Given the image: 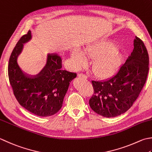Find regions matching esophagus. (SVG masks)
<instances>
[{
    "mask_svg": "<svg viewBox=\"0 0 152 152\" xmlns=\"http://www.w3.org/2000/svg\"><path fill=\"white\" fill-rule=\"evenodd\" d=\"M78 76L79 77H82V78H87V76L86 75V74H83V73H79L78 74Z\"/></svg>",
    "mask_w": 152,
    "mask_h": 152,
    "instance_id": "obj_1",
    "label": "esophagus"
}]
</instances>
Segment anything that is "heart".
I'll return each mask as SVG.
<instances>
[{"instance_id": "1", "label": "heart", "mask_w": 152, "mask_h": 152, "mask_svg": "<svg viewBox=\"0 0 152 152\" xmlns=\"http://www.w3.org/2000/svg\"><path fill=\"white\" fill-rule=\"evenodd\" d=\"M72 57L79 66L84 65L86 56L93 58L91 70L100 77L112 75L118 67L120 61V53L111 41H101L90 45L83 50L72 51Z\"/></svg>"}]
</instances>
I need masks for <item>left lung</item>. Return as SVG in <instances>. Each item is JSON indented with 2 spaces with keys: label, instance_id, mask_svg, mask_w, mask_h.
Returning <instances> with one entry per match:
<instances>
[{
  "label": "left lung",
  "instance_id": "obj_1",
  "mask_svg": "<svg viewBox=\"0 0 152 152\" xmlns=\"http://www.w3.org/2000/svg\"><path fill=\"white\" fill-rule=\"evenodd\" d=\"M149 71V56L139 37L134 41V49L117 74L103 81L91 80L94 94L90 107L105 117H114L131 107L146 81Z\"/></svg>",
  "mask_w": 152,
  "mask_h": 152
}]
</instances>
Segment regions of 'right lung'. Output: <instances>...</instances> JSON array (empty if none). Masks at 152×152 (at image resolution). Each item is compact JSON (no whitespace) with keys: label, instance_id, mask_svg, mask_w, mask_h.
I'll return each instance as SVG.
<instances>
[{"label":"right lung","instance_id":"add662e5","mask_svg":"<svg viewBox=\"0 0 152 152\" xmlns=\"http://www.w3.org/2000/svg\"><path fill=\"white\" fill-rule=\"evenodd\" d=\"M31 39L28 31L18 41L9 59L8 72L14 95L20 105L39 117H49L61 109L70 82L76 73L62 69L57 54L47 55L46 65L36 76L23 72L17 63L23 44Z\"/></svg>","mask_w":152,"mask_h":152}]
</instances>
